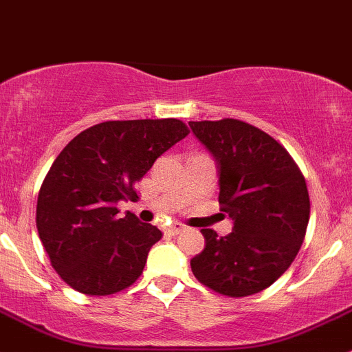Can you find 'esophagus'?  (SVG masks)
Wrapping results in <instances>:
<instances>
[{
    "label": "esophagus",
    "instance_id": "34e87169",
    "mask_svg": "<svg viewBox=\"0 0 352 352\" xmlns=\"http://www.w3.org/2000/svg\"><path fill=\"white\" fill-rule=\"evenodd\" d=\"M184 230H186V226H184L182 223H173V225H170L168 228H165V233H168V235H179V233H182Z\"/></svg>",
    "mask_w": 352,
    "mask_h": 352
}]
</instances>
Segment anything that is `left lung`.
Returning a JSON list of instances; mask_svg holds the SVG:
<instances>
[{
	"mask_svg": "<svg viewBox=\"0 0 352 352\" xmlns=\"http://www.w3.org/2000/svg\"><path fill=\"white\" fill-rule=\"evenodd\" d=\"M219 166V206L233 232L202 228L206 247L190 261L201 285L230 298L261 293L300 252L310 197L300 166L281 143L239 119L189 122Z\"/></svg>",
	"mask_w": 352,
	"mask_h": 352,
	"instance_id": "1",
	"label": "left lung"
}]
</instances>
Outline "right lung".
<instances>
[{
  "label": "right lung",
  "mask_w": 352,
  "mask_h": 352,
  "mask_svg": "<svg viewBox=\"0 0 352 352\" xmlns=\"http://www.w3.org/2000/svg\"><path fill=\"white\" fill-rule=\"evenodd\" d=\"M189 134L179 119L107 120L81 131L49 168L37 197L38 236L63 281L88 296H107L143 274L162 232L133 212L119 218L120 199L155 160Z\"/></svg>",
  "instance_id": "add662e5"
}]
</instances>
